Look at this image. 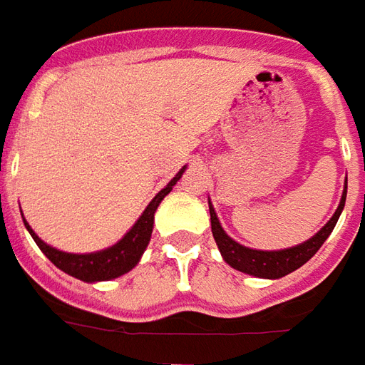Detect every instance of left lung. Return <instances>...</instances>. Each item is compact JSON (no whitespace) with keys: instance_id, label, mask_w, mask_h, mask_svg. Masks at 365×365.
<instances>
[{"instance_id":"8db88e82","label":"left lung","mask_w":365,"mask_h":365,"mask_svg":"<svg viewBox=\"0 0 365 365\" xmlns=\"http://www.w3.org/2000/svg\"><path fill=\"white\" fill-rule=\"evenodd\" d=\"M346 190H348V178L344 182V192L340 198V204L336 208L334 216L328 220L327 224L307 242H302L293 247H287V250H277V252H261V250H252V247H245V245L237 244L236 240L224 232V228L220 226V220L214 212V206L208 200L210 206V224H212V236L216 240L220 253L224 261L228 263L230 267L253 275V277L261 279H279L285 277L289 273H293L294 269L302 267L307 261L311 259L314 253L319 252L320 245L327 242V237L332 234L336 222L340 218V214L344 210V204H346Z\"/></svg>"}]
</instances>
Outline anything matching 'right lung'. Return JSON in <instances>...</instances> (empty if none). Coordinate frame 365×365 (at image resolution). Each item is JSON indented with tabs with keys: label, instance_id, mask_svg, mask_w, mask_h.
<instances>
[{
	"label": "right lung",
	"instance_id": "right-lung-1",
	"mask_svg": "<svg viewBox=\"0 0 365 365\" xmlns=\"http://www.w3.org/2000/svg\"><path fill=\"white\" fill-rule=\"evenodd\" d=\"M187 167L178 170L175 177L170 178V182L167 187L163 188L159 195L155 196L151 202L147 204V208L143 214L139 216L135 224L131 226L125 236L121 237L118 244H113L112 247H106L102 252L94 253H66L56 250L53 245L45 244L41 237L33 232L27 220H23L25 228L29 230V234L35 240V244L41 247V252L45 253L48 259L53 261L54 265L64 273H68L72 277L80 279V281H86V283H96V281H110V279L120 277L125 275L128 271L135 267L141 255L145 252V247L149 245L151 240V232H153V222H155V212L157 206L161 204L165 196L169 195L173 187L177 185V180L182 177ZM23 216V214H21Z\"/></svg>",
	"mask_w": 365,
	"mask_h": 365
}]
</instances>
